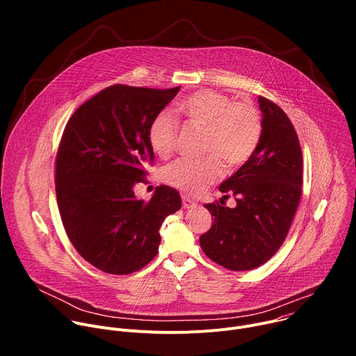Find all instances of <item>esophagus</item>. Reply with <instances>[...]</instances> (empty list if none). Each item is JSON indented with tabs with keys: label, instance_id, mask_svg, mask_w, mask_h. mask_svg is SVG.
<instances>
[{
	"label": "esophagus",
	"instance_id": "esophagus-1",
	"mask_svg": "<svg viewBox=\"0 0 356 356\" xmlns=\"http://www.w3.org/2000/svg\"><path fill=\"white\" fill-rule=\"evenodd\" d=\"M181 206H183L184 210H190V209H195V207H197V202L193 201V200H190L188 197L183 195V197H181Z\"/></svg>",
	"mask_w": 356,
	"mask_h": 356
}]
</instances>
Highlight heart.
I'll return each mask as SVG.
<instances>
[{
    "mask_svg": "<svg viewBox=\"0 0 356 356\" xmlns=\"http://www.w3.org/2000/svg\"><path fill=\"white\" fill-rule=\"evenodd\" d=\"M175 115L190 128L204 131L202 161H177L168 166L163 179L183 193L195 195L221 176L222 166L236 170L255 154L262 138V118L248 101H236L213 90L195 91L176 104ZM177 124L166 113L158 114L147 128V142L159 158L172 155Z\"/></svg>",
    "mask_w": 356,
    "mask_h": 356,
    "instance_id": "heart-1",
    "label": "heart"
}]
</instances>
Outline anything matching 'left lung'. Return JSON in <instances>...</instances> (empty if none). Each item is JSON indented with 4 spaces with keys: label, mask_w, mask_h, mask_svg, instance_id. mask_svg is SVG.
Wrapping results in <instances>:
<instances>
[{
    "label": "left lung",
    "mask_w": 356,
    "mask_h": 356,
    "mask_svg": "<svg viewBox=\"0 0 356 356\" xmlns=\"http://www.w3.org/2000/svg\"><path fill=\"white\" fill-rule=\"evenodd\" d=\"M262 138L253 156L220 186L225 195L204 207L211 228L200 236L206 255L229 270H250L268 262L284 242L298 207L302 155L296 129L273 101L259 97ZM234 195L237 207L222 206Z\"/></svg>",
    "instance_id": "left-lung-1"
}]
</instances>
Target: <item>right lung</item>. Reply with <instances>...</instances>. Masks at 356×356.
<instances>
[{
    "instance_id": "right-lung-1",
    "label": "right lung",
    "mask_w": 356,
    "mask_h": 356,
    "mask_svg": "<svg viewBox=\"0 0 356 356\" xmlns=\"http://www.w3.org/2000/svg\"><path fill=\"white\" fill-rule=\"evenodd\" d=\"M180 87L114 84L83 103L67 121L56 155V198L80 257L110 275H129L156 257L165 218L181 207L159 186L149 201L134 186L154 162L147 128Z\"/></svg>"
}]
</instances>
